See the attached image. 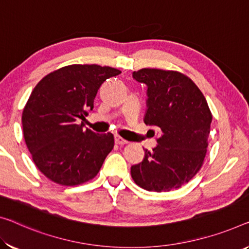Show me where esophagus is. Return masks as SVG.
<instances>
[{
	"label": "esophagus",
	"instance_id": "1",
	"mask_svg": "<svg viewBox=\"0 0 249 249\" xmlns=\"http://www.w3.org/2000/svg\"><path fill=\"white\" fill-rule=\"evenodd\" d=\"M114 141H116L117 144H125V143H128V141L125 140V139H124V138L120 137V136L114 137Z\"/></svg>",
	"mask_w": 249,
	"mask_h": 249
}]
</instances>
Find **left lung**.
<instances>
[{"instance_id": "8db88e82", "label": "left lung", "mask_w": 249, "mask_h": 249, "mask_svg": "<svg viewBox=\"0 0 249 249\" xmlns=\"http://www.w3.org/2000/svg\"><path fill=\"white\" fill-rule=\"evenodd\" d=\"M132 75L148 86L144 124L158 127L160 136L158 146L146 150L142 162L131 167V177L148 191L180 188L204 163L213 119L208 103L181 72L144 68Z\"/></svg>"}]
</instances>
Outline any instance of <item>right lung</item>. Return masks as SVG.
Returning <instances> with one entry per match:
<instances>
[{
  "instance_id": "1",
  "label": "right lung",
  "mask_w": 249,
  "mask_h": 249,
  "mask_svg": "<svg viewBox=\"0 0 249 249\" xmlns=\"http://www.w3.org/2000/svg\"><path fill=\"white\" fill-rule=\"evenodd\" d=\"M120 73L111 67L71 64L47 74L33 89L22 112L23 136L37 169L50 180L76 186L99 173L113 149V135L83 129V120L102 83Z\"/></svg>"
}]
</instances>
